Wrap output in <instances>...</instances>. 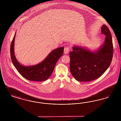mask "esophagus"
Listing matches in <instances>:
<instances>
[{
    "label": "esophagus",
    "mask_w": 121,
    "mask_h": 121,
    "mask_svg": "<svg viewBox=\"0 0 121 121\" xmlns=\"http://www.w3.org/2000/svg\"><path fill=\"white\" fill-rule=\"evenodd\" d=\"M70 50V48L69 47H65L64 48V53L65 54H68V53H69Z\"/></svg>",
    "instance_id": "esophagus-1"
}]
</instances>
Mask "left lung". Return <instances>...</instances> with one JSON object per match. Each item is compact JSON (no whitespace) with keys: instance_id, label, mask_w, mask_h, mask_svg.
<instances>
[{"instance_id":"8db88e82","label":"left lung","mask_w":121,"mask_h":121,"mask_svg":"<svg viewBox=\"0 0 121 121\" xmlns=\"http://www.w3.org/2000/svg\"><path fill=\"white\" fill-rule=\"evenodd\" d=\"M101 33L106 36L104 44L96 51L79 46H74L69 52L70 70L77 81L88 82L96 79L108 68L112 60L113 47L108 27L103 25Z\"/></svg>"}]
</instances>
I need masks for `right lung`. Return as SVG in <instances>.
Segmentation results:
<instances>
[{
  "label": "right lung",
  "mask_w": 121,
  "mask_h": 121,
  "mask_svg": "<svg viewBox=\"0 0 121 121\" xmlns=\"http://www.w3.org/2000/svg\"><path fill=\"white\" fill-rule=\"evenodd\" d=\"M15 35V34L11 43L10 56L12 62L18 72L29 80L39 82L47 80L52 74L58 59L63 55L64 47H60L52 50L40 63L33 66H25L17 61L14 55Z\"/></svg>",
  "instance_id": "right-lung-1"
}]
</instances>
